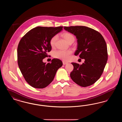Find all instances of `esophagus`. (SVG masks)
Masks as SVG:
<instances>
[{"instance_id": "obj_1", "label": "esophagus", "mask_w": 122, "mask_h": 122, "mask_svg": "<svg viewBox=\"0 0 122 122\" xmlns=\"http://www.w3.org/2000/svg\"><path fill=\"white\" fill-rule=\"evenodd\" d=\"M63 64L64 65H65V64H68V62H65V61H63Z\"/></svg>"}]
</instances>
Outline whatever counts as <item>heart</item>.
<instances>
[{"label":"heart","instance_id":"heart-1","mask_svg":"<svg viewBox=\"0 0 122 122\" xmlns=\"http://www.w3.org/2000/svg\"><path fill=\"white\" fill-rule=\"evenodd\" d=\"M63 37L64 39L68 42L72 39H74V37L72 34L70 33L66 32L63 34ZM57 38L56 35L54 36L51 38L50 40V44L52 46H54ZM72 53V51L70 50H58L54 51L53 53V56L55 58L62 59L64 61H67L69 59L70 55Z\"/></svg>","mask_w":122,"mask_h":122}]
</instances>
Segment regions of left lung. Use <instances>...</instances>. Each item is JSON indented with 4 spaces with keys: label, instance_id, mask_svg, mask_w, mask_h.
Here are the masks:
<instances>
[{
    "label": "left lung",
    "instance_id": "left-lung-1",
    "mask_svg": "<svg viewBox=\"0 0 122 122\" xmlns=\"http://www.w3.org/2000/svg\"><path fill=\"white\" fill-rule=\"evenodd\" d=\"M64 29L74 34L77 39L75 53L85 59L80 65L72 63L74 70L70 76L76 84L82 87L92 85L102 76L107 64V46L102 36L99 32L85 26H64Z\"/></svg>",
    "mask_w": 122,
    "mask_h": 122
}]
</instances>
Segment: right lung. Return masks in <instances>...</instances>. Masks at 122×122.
I'll use <instances>...</instances> for the list:
<instances>
[{"instance_id": "1", "label": "right lung", "mask_w": 122, "mask_h": 122, "mask_svg": "<svg viewBox=\"0 0 122 122\" xmlns=\"http://www.w3.org/2000/svg\"><path fill=\"white\" fill-rule=\"evenodd\" d=\"M56 27L38 26L30 30L21 39L17 48L18 64L25 80L35 88L41 89L52 82L59 68L63 65L58 58L51 63L43 62L52 49L51 38L63 30Z\"/></svg>"}]
</instances>
